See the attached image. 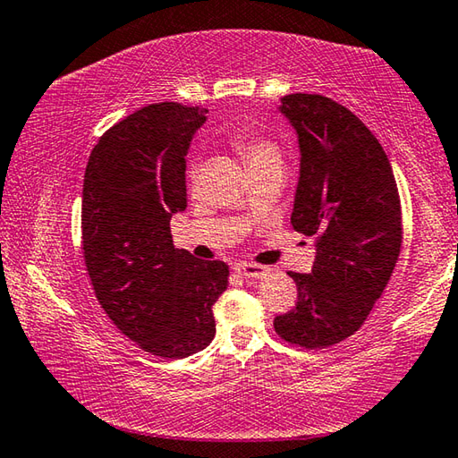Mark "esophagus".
Wrapping results in <instances>:
<instances>
[{
  "mask_svg": "<svg viewBox=\"0 0 458 458\" xmlns=\"http://www.w3.org/2000/svg\"><path fill=\"white\" fill-rule=\"evenodd\" d=\"M234 272L240 274V276L244 278H262L268 268L260 264H250V262H236L234 264Z\"/></svg>",
  "mask_w": 458,
  "mask_h": 458,
  "instance_id": "1",
  "label": "esophagus"
}]
</instances>
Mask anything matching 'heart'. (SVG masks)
I'll return each mask as SVG.
<instances>
[{
  "mask_svg": "<svg viewBox=\"0 0 458 458\" xmlns=\"http://www.w3.org/2000/svg\"><path fill=\"white\" fill-rule=\"evenodd\" d=\"M232 146H234L250 172L268 168V165H282V149L270 138L242 131V134L232 138Z\"/></svg>",
  "mask_w": 458,
  "mask_h": 458,
  "instance_id": "heart-1",
  "label": "heart"
}]
</instances>
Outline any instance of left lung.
<instances>
[{
	"mask_svg": "<svg viewBox=\"0 0 458 458\" xmlns=\"http://www.w3.org/2000/svg\"><path fill=\"white\" fill-rule=\"evenodd\" d=\"M301 144L293 226L318 236L310 274L288 272L293 310L274 318L290 344L327 348L369 318L401 254V198L388 156L359 115L320 94L282 98Z\"/></svg>",
	"mask_w": 458,
	"mask_h": 458,
	"instance_id": "obj_1",
	"label": "left lung"
}]
</instances>
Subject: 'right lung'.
<instances>
[{"instance_id":"obj_1","label":"right lung","mask_w":458,"mask_h":458,"mask_svg":"<svg viewBox=\"0 0 458 458\" xmlns=\"http://www.w3.org/2000/svg\"><path fill=\"white\" fill-rule=\"evenodd\" d=\"M200 106L149 104L114 123L91 149L81 196V250L99 306L122 335L162 359L212 343V306L228 264L172 244L170 218L186 208V160Z\"/></svg>"}]
</instances>
